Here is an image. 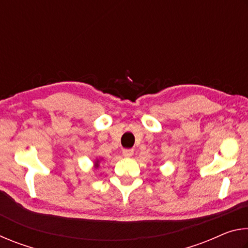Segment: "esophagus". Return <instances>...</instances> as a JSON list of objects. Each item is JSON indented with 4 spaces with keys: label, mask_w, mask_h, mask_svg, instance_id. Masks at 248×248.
Masks as SVG:
<instances>
[{
    "label": "esophagus",
    "mask_w": 248,
    "mask_h": 248,
    "mask_svg": "<svg viewBox=\"0 0 248 248\" xmlns=\"http://www.w3.org/2000/svg\"><path fill=\"white\" fill-rule=\"evenodd\" d=\"M123 154L124 157H131L133 155V150L132 149H124V150H123Z\"/></svg>",
    "instance_id": "esophagus-1"
}]
</instances>
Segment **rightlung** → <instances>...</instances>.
<instances>
[{"mask_svg":"<svg viewBox=\"0 0 248 248\" xmlns=\"http://www.w3.org/2000/svg\"><path fill=\"white\" fill-rule=\"evenodd\" d=\"M98 162H99V161H98V159H97V161H96V162H95V165H96V167H98Z\"/></svg>","mask_w":248,"mask_h":248,"instance_id":"obj_1","label":"right lung"}]
</instances>
